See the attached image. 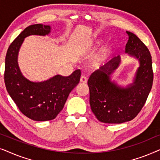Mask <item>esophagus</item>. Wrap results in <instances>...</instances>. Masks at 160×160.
<instances>
[{"label": "esophagus", "mask_w": 160, "mask_h": 160, "mask_svg": "<svg viewBox=\"0 0 160 160\" xmlns=\"http://www.w3.org/2000/svg\"><path fill=\"white\" fill-rule=\"evenodd\" d=\"M80 82L82 83H87V78L85 76H82L80 78Z\"/></svg>", "instance_id": "34e87169"}]
</instances>
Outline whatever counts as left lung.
Returning a JSON list of instances; mask_svg holds the SVG:
<instances>
[{
  "instance_id": "8db88e82",
  "label": "left lung",
  "mask_w": 160,
  "mask_h": 160,
  "mask_svg": "<svg viewBox=\"0 0 160 160\" xmlns=\"http://www.w3.org/2000/svg\"><path fill=\"white\" fill-rule=\"evenodd\" d=\"M127 33L129 40L125 52L140 62L134 83L128 88H122L110 81L109 75L119 65V57L92 73L87 82L92 111L104 123L120 124L134 119L143 107L152 87L154 73L149 50L135 34L128 31Z\"/></svg>"
}]
</instances>
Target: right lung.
<instances>
[{
	"label": "right lung",
	"mask_w": 160,
	"mask_h": 160,
	"mask_svg": "<svg viewBox=\"0 0 160 160\" xmlns=\"http://www.w3.org/2000/svg\"><path fill=\"white\" fill-rule=\"evenodd\" d=\"M50 30L49 25L41 24L28 26L11 43L6 55L4 82L6 89L21 112L34 121L55 119L81 77L79 69L68 76L57 75L43 82H31L22 75L17 54L24 38L30 35L45 36Z\"/></svg>",
	"instance_id": "add662e5"
}]
</instances>
